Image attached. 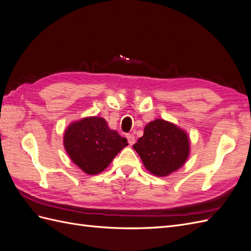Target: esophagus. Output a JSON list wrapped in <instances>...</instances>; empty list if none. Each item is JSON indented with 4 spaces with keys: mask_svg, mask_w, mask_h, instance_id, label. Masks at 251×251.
Listing matches in <instances>:
<instances>
[{
    "mask_svg": "<svg viewBox=\"0 0 251 251\" xmlns=\"http://www.w3.org/2000/svg\"><path fill=\"white\" fill-rule=\"evenodd\" d=\"M126 139H127V142L130 146H133V144L135 143V136L133 134H126Z\"/></svg>",
    "mask_w": 251,
    "mask_h": 251,
    "instance_id": "obj_1",
    "label": "esophagus"
}]
</instances>
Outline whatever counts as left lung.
Instances as JSON below:
<instances>
[{"mask_svg": "<svg viewBox=\"0 0 251 251\" xmlns=\"http://www.w3.org/2000/svg\"><path fill=\"white\" fill-rule=\"evenodd\" d=\"M133 149L147 170L156 176H168L183 165L189 154V141L184 131L163 119L151 121Z\"/></svg>", "mask_w": 251, "mask_h": 251, "instance_id": "1", "label": "left lung"}]
</instances>
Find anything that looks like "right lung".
I'll list each match as a JSON object with an SVG mask.
<instances>
[{
  "label": "right lung",
  "instance_id": "1",
  "mask_svg": "<svg viewBox=\"0 0 251 251\" xmlns=\"http://www.w3.org/2000/svg\"><path fill=\"white\" fill-rule=\"evenodd\" d=\"M64 146L71 160L89 175L107 169L127 140L110 130L101 117H87L68 126Z\"/></svg>",
  "mask_w": 251,
  "mask_h": 251
}]
</instances>
